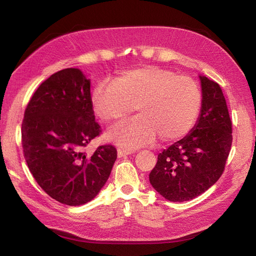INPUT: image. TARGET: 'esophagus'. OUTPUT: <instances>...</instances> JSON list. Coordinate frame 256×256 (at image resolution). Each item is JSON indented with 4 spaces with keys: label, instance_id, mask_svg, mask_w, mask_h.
Instances as JSON below:
<instances>
[{
    "label": "esophagus",
    "instance_id": "esophagus-1",
    "mask_svg": "<svg viewBox=\"0 0 256 256\" xmlns=\"http://www.w3.org/2000/svg\"><path fill=\"white\" fill-rule=\"evenodd\" d=\"M134 152L132 150H124V148H118V158H122V157H126L128 154H131Z\"/></svg>",
    "mask_w": 256,
    "mask_h": 256
}]
</instances>
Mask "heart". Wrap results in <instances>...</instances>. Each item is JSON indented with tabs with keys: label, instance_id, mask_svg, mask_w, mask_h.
<instances>
[{
	"label": "heart",
	"instance_id": "heart-1",
	"mask_svg": "<svg viewBox=\"0 0 256 256\" xmlns=\"http://www.w3.org/2000/svg\"><path fill=\"white\" fill-rule=\"evenodd\" d=\"M95 114L110 122L134 110L138 115L108 131L110 141L128 148L180 140L194 125L202 106V92L192 78L145 66L116 74L112 82H98L90 94Z\"/></svg>",
	"mask_w": 256,
	"mask_h": 256
}]
</instances>
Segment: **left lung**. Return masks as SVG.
Returning <instances> with one entry per match:
<instances>
[{"label":"left lung","mask_w":256,"mask_h":256,"mask_svg":"<svg viewBox=\"0 0 256 256\" xmlns=\"http://www.w3.org/2000/svg\"><path fill=\"white\" fill-rule=\"evenodd\" d=\"M202 106L190 132L158 154L150 182L160 196L184 202L219 180L232 146V122L218 83L200 76Z\"/></svg>","instance_id":"left-lung-1"}]
</instances>
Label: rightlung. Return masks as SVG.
<instances>
[{
    "instance_id": "right-lung-1",
    "label": "right lung",
    "mask_w": 256,
    "mask_h": 256,
    "mask_svg": "<svg viewBox=\"0 0 256 256\" xmlns=\"http://www.w3.org/2000/svg\"><path fill=\"white\" fill-rule=\"evenodd\" d=\"M90 102V80L78 68L53 74L36 90L22 122L24 158L40 188L62 204L94 198L110 176L118 152L99 146L83 152L99 136Z\"/></svg>"
}]
</instances>
